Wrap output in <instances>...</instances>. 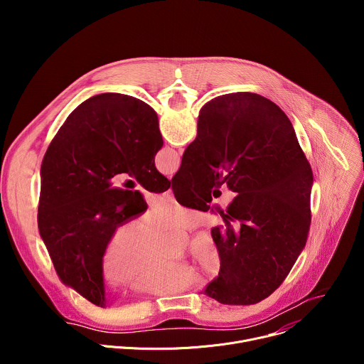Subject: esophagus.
Returning a JSON list of instances; mask_svg holds the SVG:
<instances>
[{"instance_id":"obj_1","label":"esophagus","mask_w":364,"mask_h":364,"mask_svg":"<svg viewBox=\"0 0 364 364\" xmlns=\"http://www.w3.org/2000/svg\"><path fill=\"white\" fill-rule=\"evenodd\" d=\"M164 198H166V200H170V201L174 200V194H173V190H171V188L164 193Z\"/></svg>"}]
</instances>
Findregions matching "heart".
<instances>
[{"mask_svg":"<svg viewBox=\"0 0 364 364\" xmlns=\"http://www.w3.org/2000/svg\"><path fill=\"white\" fill-rule=\"evenodd\" d=\"M200 225V215L174 201H163L146 213L135 226H118L102 253L100 269L107 282L129 285L134 294L167 296L186 291L193 274L203 279H215L222 268L220 252L212 237L198 235L188 247V268L177 261L164 259L167 232L187 233Z\"/></svg>","mask_w":364,"mask_h":364,"instance_id":"heart-1","label":"heart"}]
</instances>
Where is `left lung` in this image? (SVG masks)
Segmentation results:
<instances>
[{
  "mask_svg": "<svg viewBox=\"0 0 364 364\" xmlns=\"http://www.w3.org/2000/svg\"><path fill=\"white\" fill-rule=\"evenodd\" d=\"M159 117L121 93L89 97L68 117L41 163L38 232L59 279L105 306L100 261L112 232L146 210L139 191L112 187L127 173L151 193L170 188L157 171Z\"/></svg>",
  "mask_w": 364,
  "mask_h": 364,
  "instance_id": "1",
  "label": "left lung"
}]
</instances>
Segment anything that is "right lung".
Returning a JSON list of instances; mask_svg holds the SVG:
<instances>
[{
	"instance_id": "right-lung-1",
	"label": "right lung",
	"mask_w": 364,
	"mask_h": 364,
	"mask_svg": "<svg viewBox=\"0 0 364 364\" xmlns=\"http://www.w3.org/2000/svg\"><path fill=\"white\" fill-rule=\"evenodd\" d=\"M313 171L288 117L257 93L219 96L201 108L171 188L193 207L223 183L237 196L212 229L222 268L204 295L250 305L269 296L305 247Z\"/></svg>"
}]
</instances>
